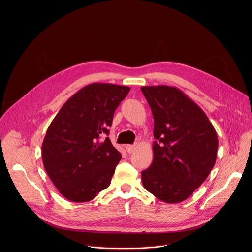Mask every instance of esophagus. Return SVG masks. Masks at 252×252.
Returning a JSON list of instances; mask_svg holds the SVG:
<instances>
[{
  "instance_id": "esophagus-1",
  "label": "esophagus",
  "mask_w": 252,
  "mask_h": 252,
  "mask_svg": "<svg viewBox=\"0 0 252 252\" xmlns=\"http://www.w3.org/2000/svg\"><path fill=\"white\" fill-rule=\"evenodd\" d=\"M125 148H126V152L128 154H132L134 152V150H135V147L131 146V145H126Z\"/></svg>"
}]
</instances>
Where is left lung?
Masks as SVG:
<instances>
[{"label":"left lung","instance_id":"left-lung-1","mask_svg":"<svg viewBox=\"0 0 252 252\" xmlns=\"http://www.w3.org/2000/svg\"><path fill=\"white\" fill-rule=\"evenodd\" d=\"M154 117V160L141 171L142 186L167 203L198 189L217 160L218 134L200 107L174 87H141Z\"/></svg>","mask_w":252,"mask_h":252}]
</instances>
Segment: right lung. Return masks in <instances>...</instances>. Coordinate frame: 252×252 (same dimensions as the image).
Returning <instances> with one entry per match:
<instances>
[{
  "instance_id": "add662e5",
  "label": "right lung",
  "mask_w": 252,
  "mask_h": 252,
  "mask_svg": "<svg viewBox=\"0 0 252 252\" xmlns=\"http://www.w3.org/2000/svg\"><path fill=\"white\" fill-rule=\"evenodd\" d=\"M126 86L94 83L70 96L42 145L45 169L60 193L73 202L94 199L109 188L122 155L111 139L115 111L129 92Z\"/></svg>"
}]
</instances>
